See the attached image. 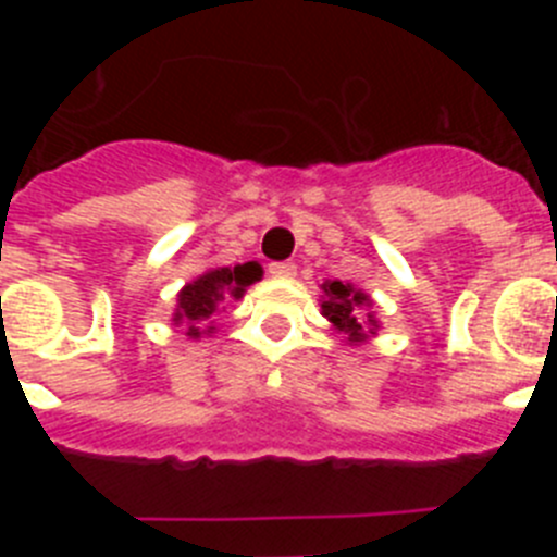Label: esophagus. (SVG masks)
<instances>
[{"instance_id":"1","label":"esophagus","mask_w":557,"mask_h":557,"mask_svg":"<svg viewBox=\"0 0 557 557\" xmlns=\"http://www.w3.org/2000/svg\"><path fill=\"white\" fill-rule=\"evenodd\" d=\"M268 273L273 275V278H293V275H295V264L293 262H273L268 268Z\"/></svg>"}]
</instances>
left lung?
<instances>
[{
  "label": "left lung",
  "mask_w": 557,
  "mask_h": 557,
  "mask_svg": "<svg viewBox=\"0 0 557 557\" xmlns=\"http://www.w3.org/2000/svg\"><path fill=\"white\" fill-rule=\"evenodd\" d=\"M321 314L329 326L343 334L348 346H362L382 329L376 312H373V298L366 289L354 287L351 282H337L329 278L321 284Z\"/></svg>",
  "instance_id": "left-lung-1"
}]
</instances>
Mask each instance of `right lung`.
I'll use <instances>...</instances> for the list:
<instances>
[{
  "label": "right lung",
  "instance_id": "right-lung-1",
  "mask_svg": "<svg viewBox=\"0 0 557 557\" xmlns=\"http://www.w3.org/2000/svg\"><path fill=\"white\" fill-rule=\"evenodd\" d=\"M262 278V264L245 262L234 268H209L198 278L178 289L175 298V312H172V326H184L189 339H200L206 334H214V314L223 312V301H239L245 289Z\"/></svg>",
  "mask_w": 557,
  "mask_h": 557
}]
</instances>
